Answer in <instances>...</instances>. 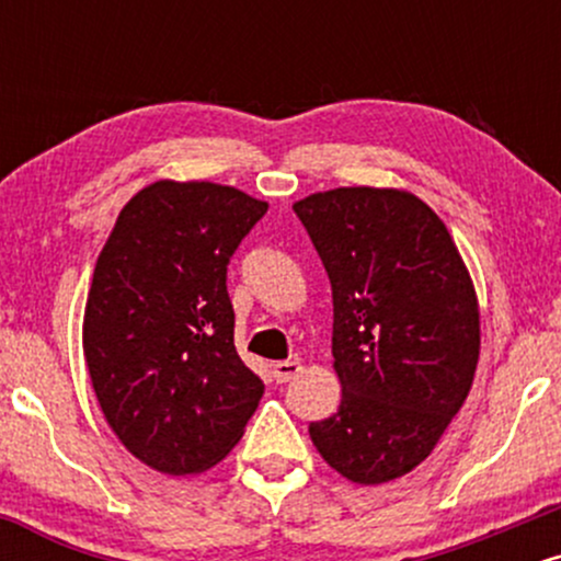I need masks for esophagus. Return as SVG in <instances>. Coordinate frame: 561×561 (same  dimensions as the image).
<instances>
[{"label": "esophagus", "mask_w": 561, "mask_h": 561, "mask_svg": "<svg viewBox=\"0 0 561 561\" xmlns=\"http://www.w3.org/2000/svg\"><path fill=\"white\" fill-rule=\"evenodd\" d=\"M302 371V364L298 358H289V362H276L274 364V379L276 382H289Z\"/></svg>", "instance_id": "34e87169"}]
</instances>
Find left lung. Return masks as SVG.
<instances>
[{
	"instance_id": "8db88e82",
	"label": "left lung",
	"mask_w": 561,
	"mask_h": 561,
	"mask_svg": "<svg viewBox=\"0 0 561 561\" xmlns=\"http://www.w3.org/2000/svg\"><path fill=\"white\" fill-rule=\"evenodd\" d=\"M332 285L343 398L308 427L345 480L382 485L420 467L472 390L480 302L446 224L396 186H337L293 205Z\"/></svg>"
}]
</instances>
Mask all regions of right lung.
Returning <instances> with one entry per match:
<instances>
[{
	"label": "right lung",
	"instance_id": "add662e5",
	"mask_svg": "<svg viewBox=\"0 0 561 561\" xmlns=\"http://www.w3.org/2000/svg\"><path fill=\"white\" fill-rule=\"evenodd\" d=\"M266 210L237 186L158 179L124 205L96 259L83 358L111 430L156 472L216 467L259 409L227 263Z\"/></svg>",
	"mask_w": 561,
	"mask_h": 561
}]
</instances>
